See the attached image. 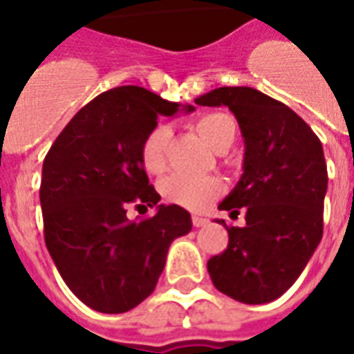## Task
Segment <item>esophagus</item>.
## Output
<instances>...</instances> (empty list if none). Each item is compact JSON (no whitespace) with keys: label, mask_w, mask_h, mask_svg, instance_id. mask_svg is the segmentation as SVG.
Returning <instances> with one entry per match:
<instances>
[{"label":"esophagus","mask_w":354,"mask_h":354,"mask_svg":"<svg viewBox=\"0 0 354 354\" xmlns=\"http://www.w3.org/2000/svg\"><path fill=\"white\" fill-rule=\"evenodd\" d=\"M192 222H193V225H195V227H203V225L207 223V220H205V218H201V216H193Z\"/></svg>","instance_id":"1"}]
</instances>
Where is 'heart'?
<instances>
[{
  "mask_svg": "<svg viewBox=\"0 0 354 354\" xmlns=\"http://www.w3.org/2000/svg\"><path fill=\"white\" fill-rule=\"evenodd\" d=\"M195 129L201 134V138L207 142L208 146L216 151L230 149L237 129L235 121L225 113H208L199 117L195 121ZM170 140L169 124H155L151 131L147 132L146 138L142 140L140 146V161L142 167L149 174H161L167 169V147ZM223 192L222 180L214 176H187V174H172L167 180H162L161 193L165 199L187 208L193 212L207 210L208 205L220 197Z\"/></svg>",
  "mask_w": 354,
  "mask_h": 354,
  "instance_id": "b5f03b06",
  "label": "heart"
}]
</instances>
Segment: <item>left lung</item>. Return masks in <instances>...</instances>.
I'll return each instance as SVG.
<instances>
[{
    "label": "left lung",
    "mask_w": 354,
    "mask_h": 354,
    "mask_svg": "<svg viewBox=\"0 0 354 354\" xmlns=\"http://www.w3.org/2000/svg\"><path fill=\"white\" fill-rule=\"evenodd\" d=\"M227 106L245 140L243 176L220 203L243 227L207 263L214 286L241 304H269L296 282L322 239L328 170L322 144L296 111L252 87H220L195 98Z\"/></svg>",
    "instance_id": "obj_1"
}]
</instances>
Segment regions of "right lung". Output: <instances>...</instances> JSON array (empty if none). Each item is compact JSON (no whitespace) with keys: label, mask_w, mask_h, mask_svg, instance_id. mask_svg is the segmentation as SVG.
<instances>
[{"label":"right lung","mask_w":354,"mask_h":354,"mask_svg":"<svg viewBox=\"0 0 354 354\" xmlns=\"http://www.w3.org/2000/svg\"><path fill=\"white\" fill-rule=\"evenodd\" d=\"M193 109L136 85L111 88L73 115L43 161L45 245L68 288L94 311L115 315L142 304L170 243L192 231L187 210L159 205L140 146L157 117ZM132 204L158 212L131 223Z\"/></svg>","instance_id":"add662e5"}]
</instances>
